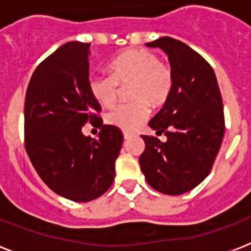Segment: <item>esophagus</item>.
<instances>
[{"label": "esophagus", "instance_id": "esophagus-1", "mask_svg": "<svg viewBox=\"0 0 251 251\" xmlns=\"http://www.w3.org/2000/svg\"><path fill=\"white\" fill-rule=\"evenodd\" d=\"M130 137H131V133H127V131H125V133H124V138H125V139H129Z\"/></svg>", "mask_w": 251, "mask_h": 251}]
</instances>
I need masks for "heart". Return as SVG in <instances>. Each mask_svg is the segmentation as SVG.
<instances>
[{
  "label": "heart",
  "mask_w": 251,
  "mask_h": 251,
  "mask_svg": "<svg viewBox=\"0 0 251 251\" xmlns=\"http://www.w3.org/2000/svg\"><path fill=\"white\" fill-rule=\"evenodd\" d=\"M109 75L88 78V92L95 101L110 106L116 101L118 86L129 87L127 104L114 106L105 114L106 124L133 131L149 117L150 105L161 106L171 96L173 72L157 54L147 49H129L108 65Z\"/></svg>",
  "instance_id": "1"
}]
</instances>
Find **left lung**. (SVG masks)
Segmentation results:
<instances>
[{
  "mask_svg": "<svg viewBox=\"0 0 251 251\" xmlns=\"http://www.w3.org/2000/svg\"><path fill=\"white\" fill-rule=\"evenodd\" d=\"M146 45L167 53L173 88L149 122L167 141L142 135L146 147L139 164L150 186L179 195L206 178L218 156L226 131L222 94L210 64L185 43L164 36Z\"/></svg>",
  "mask_w": 251,
  "mask_h": 251,
  "instance_id": "8db88e82",
  "label": "left lung"
}]
</instances>
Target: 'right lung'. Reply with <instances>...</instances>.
I'll return each instance as SVG.
<instances>
[{
    "instance_id": "obj_1",
    "label": "right lung",
    "mask_w": 251,
    "mask_h": 251,
    "mask_svg": "<svg viewBox=\"0 0 251 251\" xmlns=\"http://www.w3.org/2000/svg\"><path fill=\"white\" fill-rule=\"evenodd\" d=\"M90 45L70 41L33 72L25 100V151L45 185L74 202L101 197L114 179L124 135L102 125L101 106L88 92ZM87 122L102 131L86 137Z\"/></svg>"
}]
</instances>
